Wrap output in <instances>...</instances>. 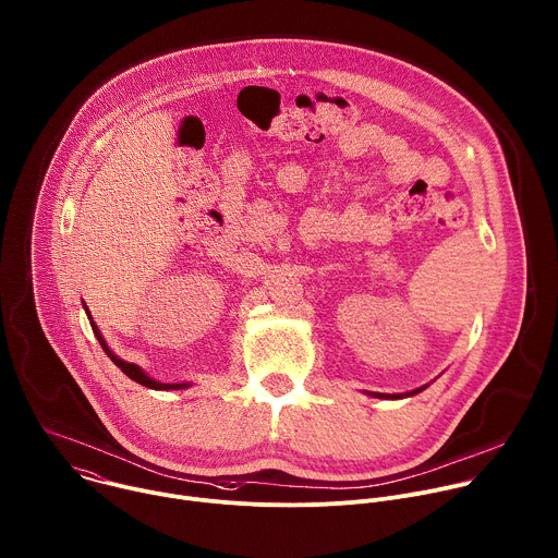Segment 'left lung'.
<instances>
[{"instance_id":"8db88e82","label":"left lung","mask_w":558,"mask_h":558,"mask_svg":"<svg viewBox=\"0 0 558 558\" xmlns=\"http://www.w3.org/2000/svg\"><path fill=\"white\" fill-rule=\"evenodd\" d=\"M425 388H418V390H414V392H408L405 397H414V395H418V392H423ZM375 397H379V399H403V395H375Z\"/></svg>"}]
</instances>
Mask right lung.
<instances>
[{"mask_svg":"<svg viewBox=\"0 0 558 558\" xmlns=\"http://www.w3.org/2000/svg\"><path fill=\"white\" fill-rule=\"evenodd\" d=\"M85 311H87V306H85ZM87 317H89V324H92V330H94V335H96V339H98V343L102 345V350L107 352V356L122 369V373L131 379V381H135V384H140V386H144V388H150V390H183V388H189L191 384H159V381H155V379H150L144 369L140 367V365H135V363H129V361H122L113 350H109V345H107V341H105V337L100 335V330H98V326H96V322L92 319V315H89V311H87Z\"/></svg>","mask_w":558,"mask_h":558,"instance_id":"right-lung-1","label":"right lung"}]
</instances>
